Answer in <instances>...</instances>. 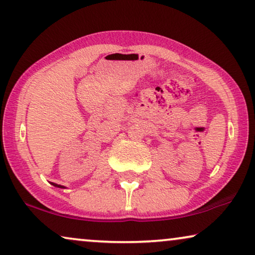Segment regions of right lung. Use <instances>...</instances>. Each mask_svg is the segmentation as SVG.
<instances>
[{"mask_svg": "<svg viewBox=\"0 0 255 255\" xmlns=\"http://www.w3.org/2000/svg\"><path fill=\"white\" fill-rule=\"evenodd\" d=\"M52 184H53L54 187H58V188H65L64 186H60V184H57V183H53V182H52Z\"/></svg>", "mask_w": 255, "mask_h": 255, "instance_id": "add662e5", "label": "right lung"}]
</instances>
